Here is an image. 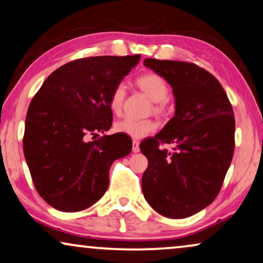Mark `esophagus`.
I'll return each instance as SVG.
<instances>
[{
	"instance_id": "1",
	"label": "esophagus",
	"mask_w": 263,
	"mask_h": 263,
	"mask_svg": "<svg viewBox=\"0 0 263 263\" xmlns=\"http://www.w3.org/2000/svg\"><path fill=\"white\" fill-rule=\"evenodd\" d=\"M133 152L138 153L140 152V146H139V141L138 140H133Z\"/></svg>"
}]
</instances>
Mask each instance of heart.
Instances as JSON below:
<instances>
[{
	"mask_svg": "<svg viewBox=\"0 0 263 263\" xmlns=\"http://www.w3.org/2000/svg\"><path fill=\"white\" fill-rule=\"evenodd\" d=\"M139 87L149 97L153 102H156L154 110L157 112H163L165 109V100L167 99L168 89L167 82L159 74L146 73L140 75L138 78ZM125 93H127V85L123 81L118 82L115 86L110 96V107L114 112L118 114L123 106ZM157 129V123L153 120L146 118V120H138V118L125 117L123 120L116 122L115 130L121 134L128 135L133 139H142L146 135L151 134Z\"/></svg>",
	"mask_w": 263,
	"mask_h": 263,
	"instance_id": "b5f03b06",
	"label": "heart"
}]
</instances>
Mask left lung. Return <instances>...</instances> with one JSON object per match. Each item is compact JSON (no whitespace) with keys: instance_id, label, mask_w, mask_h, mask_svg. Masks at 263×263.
<instances>
[{"instance_id":"left-lung-1","label":"left lung","mask_w":263,"mask_h":263,"mask_svg":"<svg viewBox=\"0 0 263 263\" xmlns=\"http://www.w3.org/2000/svg\"><path fill=\"white\" fill-rule=\"evenodd\" d=\"M146 67L171 85L175 116L160 133L140 143L148 159L142 193L151 207L182 219L213 202L235 151L232 105L217 79L195 63L146 59ZM175 145L172 153L160 145Z\"/></svg>"}]
</instances>
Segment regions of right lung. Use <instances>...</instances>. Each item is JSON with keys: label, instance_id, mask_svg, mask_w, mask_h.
<instances>
[{"label": "right lung", "instance_id": "add662e5", "mask_svg": "<svg viewBox=\"0 0 263 263\" xmlns=\"http://www.w3.org/2000/svg\"><path fill=\"white\" fill-rule=\"evenodd\" d=\"M139 60L140 55L71 61L50 74L34 95L25 122L24 154L35 189L51 207L78 212L92 206L109 186L111 164L130 153L128 135L88 138L111 128V92Z\"/></svg>", "mask_w": 263, "mask_h": 263}]
</instances>
